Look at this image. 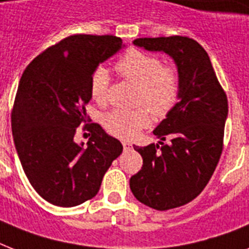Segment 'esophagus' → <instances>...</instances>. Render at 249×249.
Wrapping results in <instances>:
<instances>
[{"instance_id": "esophagus-1", "label": "esophagus", "mask_w": 249, "mask_h": 249, "mask_svg": "<svg viewBox=\"0 0 249 249\" xmlns=\"http://www.w3.org/2000/svg\"><path fill=\"white\" fill-rule=\"evenodd\" d=\"M123 147H124L125 151H129V150L132 148V143H130V142H126V141H124V142H123Z\"/></svg>"}]
</instances>
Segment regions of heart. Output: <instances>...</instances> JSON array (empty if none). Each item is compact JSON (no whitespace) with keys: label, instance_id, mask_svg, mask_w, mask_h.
Returning a JSON list of instances; mask_svg holds the SVG:
<instances>
[{"label":"heart","instance_id":"b5f03b06","mask_svg":"<svg viewBox=\"0 0 249 249\" xmlns=\"http://www.w3.org/2000/svg\"><path fill=\"white\" fill-rule=\"evenodd\" d=\"M115 68L124 79L140 86L137 106H143L152 115L165 116L177 103L181 90L179 73L173 66H163V60L155 54L132 49L117 60ZM108 71L105 67L95 68L90 79L93 101L105 105L108 99ZM147 110L113 109L105 115L103 125L113 136L129 140L150 125L151 117Z\"/></svg>","mask_w":249,"mask_h":249}]
</instances>
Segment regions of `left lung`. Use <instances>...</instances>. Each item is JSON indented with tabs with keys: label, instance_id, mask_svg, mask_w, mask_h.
Masks as SVG:
<instances>
[{
	"label": "left lung",
	"instance_id": "left-lung-1",
	"mask_svg": "<svg viewBox=\"0 0 249 249\" xmlns=\"http://www.w3.org/2000/svg\"><path fill=\"white\" fill-rule=\"evenodd\" d=\"M133 44L168 54L177 66L181 90L176 106L154 130L160 141L169 138V143L134 146L143 165L130 177V190L150 208H177L194 200L216 169L222 152L228 98L208 54L193 38H137Z\"/></svg>",
	"mask_w": 249,
	"mask_h": 249
}]
</instances>
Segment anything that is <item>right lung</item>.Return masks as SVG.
Listing matches in <instances>:
<instances>
[{"label":"right lung","mask_w":249,"mask_h":249,"mask_svg":"<svg viewBox=\"0 0 249 249\" xmlns=\"http://www.w3.org/2000/svg\"><path fill=\"white\" fill-rule=\"evenodd\" d=\"M124 44L116 36L73 35L53 45L21 75L11 112L15 148L25 176L45 200L76 207L97 195L103 176L123 144L99 124H86L91 137L76 143L85 123L94 70Z\"/></svg>","instance_id":"1"}]
</instances>
